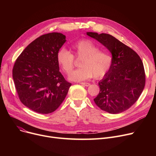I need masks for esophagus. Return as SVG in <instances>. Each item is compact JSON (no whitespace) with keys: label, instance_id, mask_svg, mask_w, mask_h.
<instances>
[{"label":"esophagus","instance_id":"1","mask_svg":"<svg viewBox=\"0 0 156 156\" xmlns=\"http://www.w3.org/2000/svg\"><path fill=\"white\" fill-rule=\"evenodd\" d=\"M80 84L85 86V87H89L90 85V84L89 83H85V82H81V83H80Z\"/></svg>","mask_w":156,"mask_h":156}]
</instances>
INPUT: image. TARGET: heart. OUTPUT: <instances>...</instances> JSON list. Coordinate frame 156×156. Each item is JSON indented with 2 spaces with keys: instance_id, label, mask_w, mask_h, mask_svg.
I'll list each match as a JSON object with an SVG mask.
<instances>
[{
  "instance_id": "b5f03b06",
  "label": "heart",
  "mask_w": 156,
  "mask_h": 156,
  "mask_svg": "<svg viewBox=\"0 0 156 156\" xmlns=\"http://www.w3.org/2000/svg\"><path fill=\"white\" fill-rule=\"evenodd\" d=\"M74 54L81 59L80 68L73 71L68 77L72 81H82L92 78H101L108 73L112 64V57L107 51L99 50V47L90 40H83L72 45ZM57 61L62 70L69 74L74 68L73 55L67 49L61 48L57 54Z\"/></svg>"
}]
</instances>
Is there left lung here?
<instances>
[{
	"label": "left lung",
	"instance_id": "left-lung-1",
	"mask_svg": "<svg viewBox=\"0 0 156 156\" xmlns=\"http://www.w3.org/2000/svg\"><path fill=\"white\" fill-rule=\"evenodd\" d=\"M112 54L111 68L99 82L100 92L94 99L98 107L110 114L123 112L133 105L145 87L143 62L131 48L113 36L87 32Z\"/></svg>",
	"mask_w": 156,
	"mask_h": 156
}]
</instances>
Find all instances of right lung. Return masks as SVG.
<instances>
[{
  "label": "right lung",
  "mask_w": 156,
  "mask_h": 156,
  "mask_svg": "<svg viewBox=\"0 0 156 156\" xmlns=\"http://www.w3.org/2000/svg\"><path fill=\"white\" fill-rule=\"evenodd\" d=\"M61 33H50L30 43L16 59L12 78L21 102L40 114L55 111L71 83L59 71L57 54L66 42Z\"/></svg>",
  "instance_id": "add662e5"
}]
</instances>
